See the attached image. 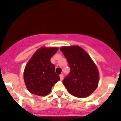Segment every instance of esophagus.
<instances>
[{
	"instance_id": "1",
	"label": "esophagus",
	"mask_w": 121,
	"mask_h": 121,
	"mask_svg": "<svg viewBox=\"0 0 121 121\" xmlns=\"http://www.w3.org/2000/svg\"><path fill=\"white\" fill-rule=\"evenodd\" d=\"M60 78L61 81H62L63 79V74H61L60 75Z\"/></svg>"
}]
</instances>
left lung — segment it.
Returning a JSON list of instances; mask_svg holds the SVG:
<instances>
[{"label": "left lung", "instance_id": "1", "mask_svg": "<svg viewBox=\"0 0 121 121\" xmlns=\"http://www.w3.org/2000/svg\"><path fill=\"white\" fill-rule=\"evenodd\" d=\"M60 50L71 68L63 83L73 96L80 98L88 97L98 86V68L88 53L78 45L62 47Z\"/></svg>", "mask_w": 121, "mask_h": 121}]
</instances>
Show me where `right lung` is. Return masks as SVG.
<instances>
[{
	"instance_id": "obj_1",
	"label": "right lung",
	"mask_w": 121,
	"mask_h": 121,
	"mask_svg": "<svg viewBox=\"0 0 121 121\" xmlns=\"http://www.w3.org/2000/svg\"><path fill=\"white\" fill-rule=\"evenodd\" d=\"M58 50L57 47H43L36 51L25 66L23 79L29 92L40 96L50 94L52 87L60 79L56 74L51 58Z\"/></svg>"
}]
</instances>
